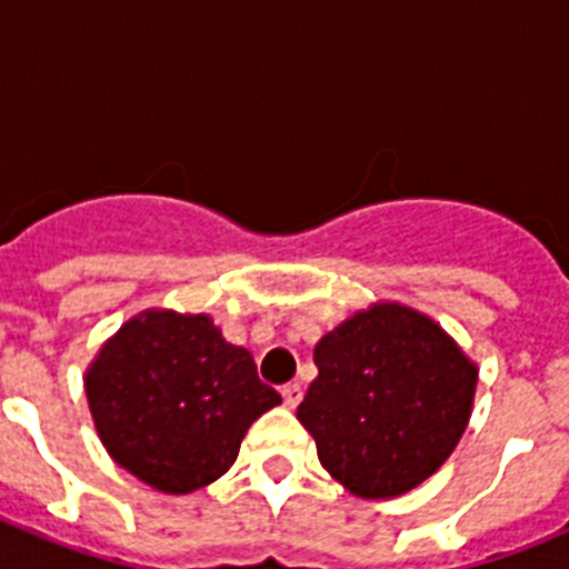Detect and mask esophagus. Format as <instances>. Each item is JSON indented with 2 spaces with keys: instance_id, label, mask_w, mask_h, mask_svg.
<instances>
[{
  "instance_id": "obj_1",
  "label": "esophagus",
  "mask_w": 569,
  "mask_h": 569,
  "mask_svg": "<svg viewBox=\"0 0 569 569\" xmlns=\"http://www.w3.org/2000/svg\"><path fill=\"white\" fill-rule=\"evenodd\" d=\"M281 399H284V405L293 410V407L301 401V385H299V381H290V385L281 387Z\"/></svg>"
}]
</instances>
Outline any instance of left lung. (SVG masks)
Segmentation results:
<instances>
[{"mask_svg": "<svg viewBox=\"0 0 569 569\" xmlns=\"http://www.w3.org/2000/svg\"><path fill=\"white\" fill-rule=\"evenodd\" d=\"M319 376L296 419L321 467L359 499H396L450 459L472 413L479 367L421 310L373 301L313 347Z\"/></svg>", "mask_w": 569, "mask_h": 569, "instance_id": "left-lung-1", "label": "left lung"}]
</instances>
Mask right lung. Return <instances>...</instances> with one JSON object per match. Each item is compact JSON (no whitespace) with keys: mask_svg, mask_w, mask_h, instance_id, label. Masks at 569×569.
I'll use <instances>...</instances> for the list:
<instances>
[{"mask_svg":"<svg viewBox=\"0 0 569 569\" xmlns=\"http://www.w3.org/2000/svg\"><path fill=\"white\" fill-rule=\"evenodd\" d=\"M84 396L110 459L168 496L222 479L248 427L281 405L208 313L168 308L136 313L99 347Z\"/></svg>","mask_w":569,"mask_h":569,"instance_id":"add662e5","label":"right lung"}]
</instances>
